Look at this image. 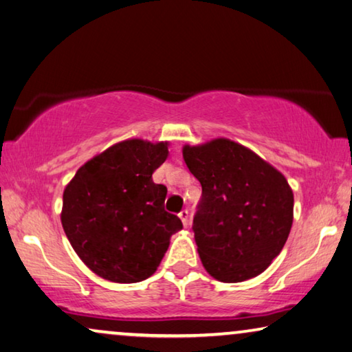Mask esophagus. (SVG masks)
<instances>
[{"label":"esophagus","instance_id":"34e87169","mask_svg":"<svg viewBox=\"0 0 352 352\" xmlns=\"http://www.w3.org/2000/svg\"><path fill=\"white\" fill-rule=\"evenodd\" d=\"M188 217H190V215H188V210L187 209H182L181 212H179V219L182 220V225L184 226L188 225Z\"/></svg>","mask_w":352,"mask_h":352}]
</instances>
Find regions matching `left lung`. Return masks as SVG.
Masks as SVG:
<instances>
[{"instance_id":"8db88e82","label":"left lung","mask_w":352,"mask_h":352,"mask_svg":"<svg viewBox=\"0 0 352 352\" xmlns=\"http://www.w3.org/2000/svg\"><path fill=\"white\" fill-rule=\"evenodd\" d=\"M182 157L203 188L192 230L204 269L223 283L263 274L293 226L294 195L286 177L228 138L186 144Z\"/></svg>"}]
</instances>
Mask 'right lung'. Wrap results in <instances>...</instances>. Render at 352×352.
<instances>
[{
  "label": "right lung",
  "instance_id": "1",
  "mask_svg": "<svg viewBox=\"0 0 352 352\" xmlns=\"http://www.w3.org/2000/svg\"><path fill=\"white\" fill-rule=\"evenodd\" d=\"M168 146L124 140L80 166L64 188V232L78 258L108 282L151 277L170 237L182 230L179 217L165 210L166 187L153 181Z\"/></svg>",
  "mask_w": 352,
  "mask_h": 352
}]
</instances>
